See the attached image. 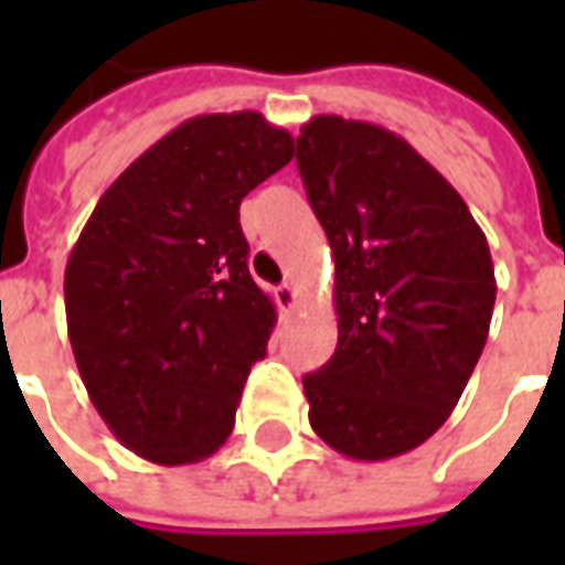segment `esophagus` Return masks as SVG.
I'll use <instances>...</instances> for the list:
<instances>
[{
	"label": "esophagus",
	"instance_id": "esophagus-1",
	"mask_svg": "<svg viewBox=\"0 0 565 565\" xmlns=\"http://www.w3.org/2000/svg\"><path fill=\"white\" fill-rule=\"evenodd\" d=\"M275 302L281 311H294L296 302H299V294H296L294 284H281L278 290H275Z\"/></svg>",
	"mask_w": 565,
	"mask_h": 565
}]
</instances>
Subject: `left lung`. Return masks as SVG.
I'll list each match as a JSON object with an SVG mask.
<instances>
[{
	"mask_svg": "<svg viewBox=\"0 0 565 565\" xmlns=\"http://www.w3.org/2000/svg\"><path fill=\"white\" fill-rule=\"evenodd\" d=\"M335 257L339 344L302 379L332 450L379 462L424 445L484 351L497 278L462 196L396 132L318 115L296 139Z\"/></svg>",
	"mask_w": 565,
	"mask_h": 565,
	"instance_id": "8db88e82",
	"label": "left lung"
}]
</instances>
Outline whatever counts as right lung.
Wrapping results in <instances>:
<instances>
[{
    "mask_svg": "<svg viewBox=\"0 0 565 565\" xmlns=\"http://www.w3.org/2000/svg\"><path fill=\"white\" fill-rule=\"evenodd\" d=\"M290 160L294 136L257 111L190 117L105 190L68 254L81 381L145 460L199 462L233 433L275 327L238 205Z\"/></svg>",
    "mask_w": 565,
    "mask_h": 565,
    "instance_id": "1",
    "label": "right lung"
}]
</instances>
